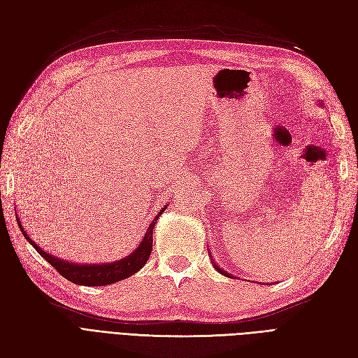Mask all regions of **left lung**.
Wrapping results in <instances>:
<instances>
[{"label": "left lung", "instance_id": "1", "mask_svg": "<svg viewBox=\"0 0 358 358\" xmlns=\"http://www.w3.org/2000/svg\"><path fill=\"white\" fill-rule=\"evenodd\" d=\"M210 257H212V255H210ZM212 263H213V267H215L216 270H218V272H220L221 275H224V276H229V278H231V275H230V273H227V272H224V270H222V268H221V267H220L218 264H215V262H212Z\"/></svg>", "mask_w": 358, "mask_h": 358}]
</instances>
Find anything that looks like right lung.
<instances>
[{"instance_id":"1","label":"right lung","mask_w":358,"mask_h":358,"mask_svg":"<svg viewBox=\"0 0 358 358\" xmlns=\"http://www.w3.org/2000/svg\"><path fill=\"white\" fill-rule=\"evenodd\" d=\"M166 208L167 204L162 206V209L158 212L155 220L149 224L148 230L143 236V241L140 242L136 251H133L122 259H117V262L104 263V264H80V263L76 264L70 262H64V259H59L57 257L45 252L41 248L37 246L36 242H32L28 237V234L25 233L19 218H17V225L20 231H22V234L25 236V239L36 248V251L45 258L52 267H55L57 272H59V275L69 279L70 282L78 284V285H86V287H104V285H110V284L119 282V280L129 278L146 264L148 258L150 257V252H152V233H154L155 222L161 216V213L166 210Z\"/></svg>"}]
</instances>
